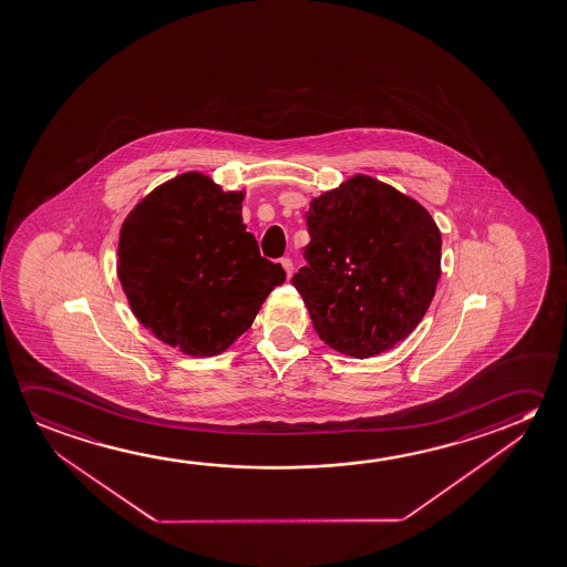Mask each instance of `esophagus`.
Returning a JSON list of instances; mask_svg holds the SVG:
<instances>
[{
    "mask_svg": "<svg viewBox=\"0 0 567 567\" xmlns=\"http://www.w3.org/2000/svg\"><path fill=\"white\" fill-rule=\"evenodd\" d=\"M280 265H282V269L287 270V277H290V275H292V270H295V262H292V259H290V257H282V259H280Z\"/></svg>",
    "mask_w": 567,
    "mask_h": 567,
    "instance_id": "1",
    "label": "esophagus"
}]
</instances>
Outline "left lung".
Segmentation results:
<instances>
[{
	"label": "left lung",
	"instance_id": "left-lung-1",
	"mask_svg": "<svg viewBox=\"0 0 567 567\" xmlns=\"http://www.w3.org/2000/svg\"><path fill=\"white\" fill-rule=\"evenodd\" d=\"M305 218L310 244L292 285L320 340L358 359L394 348L436 292V221L419 202L363 175L315 198Z\"/></svg>",
	"mask_w": 567,
	"mask_h": 567
}]
</instances>
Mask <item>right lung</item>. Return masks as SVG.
Returning a JSON list of instances; mask_svg holds the SVG:
<instances>
[{"label":"right lung","instance_id":"right-lung-1","mask_svg":"<svg viewBox=\"0 0 567 567\" xmlns=\"http://www.w3.org/2000/svg\"><path fill=\"white\" fill-rule=\"evenodd\" d=\"M241 200V192L186 173L151 192L123 221L117 275L131 310L188 355L229 348L287 279L245 229Z\"/></svg>","mask_w":567,"mask_h":567}]
</instances>
